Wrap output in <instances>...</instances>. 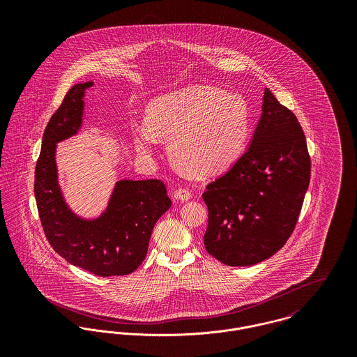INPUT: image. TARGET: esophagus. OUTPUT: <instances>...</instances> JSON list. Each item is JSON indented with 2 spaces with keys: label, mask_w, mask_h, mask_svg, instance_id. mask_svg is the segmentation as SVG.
Instances as JSON below:
<instances>
[{
  "label": "esophagus",
  "mask_w": 357,
  "mask_h": 357,
  "mask_svg": "<svg viewBox=\"0 0 357 357\" xmlns=\"http://www.w3.org/2000/svg\"><path fill=\"white\" fill-rule=\"evenodd\" d=\"M192 197L191 191L187 190V188H178L174 191V199L176 201H180V202H185V201H190Z\"/></svg>",
  "instance_id": "esophagus-1"
}]
</instances>
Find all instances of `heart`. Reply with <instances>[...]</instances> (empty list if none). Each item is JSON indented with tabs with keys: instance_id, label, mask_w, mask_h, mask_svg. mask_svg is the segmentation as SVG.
<instances>
[{
	"instance_id": "obj_1",
	"label": "heart",
	"mask_w": 357,
	"mask_h": 357,
	"mask_svg": "<svg viewBox=\"0 0 357 357\" xmlns=\"http://www.w3.org/2000/svg\"><path fill=\"white\" fill-rule=\"evenodd\" d=\"M147 125L133 128L139 153H153L169 140L173 163L183 172L210 177L228 169L249 136L250 115L243 98L208 85H192L162 95L147 107Z\"/></svg>"
}]
</instances>
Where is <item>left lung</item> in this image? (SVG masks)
I'll return each instance as SVG.
<instances>
[{
  "mask_svg": "<svg viewBox=\"0 0 357 357\" xmlns=\"http://www.w3.org/2000/svg\"><path fill=\"white\" fill-rule=\"evenodd\" d=\"M309 178L304 130L265 88L249 149L202 195L207 253L229 266H249L279 252L294 231Z\"/></svg>",
  "mask_w": 357,
  "mask_h": 357,
  "instance_id": "left-lung-1",
  "label": "left lung"
}]
</instances>
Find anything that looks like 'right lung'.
<instances>
[{
    "instance_id": "right-lung-1",
    "label": "right lung",
    "mask_w": 357,
    "mask_h": 357,
    "mask_svg": "<svg viewBox=\"0 0 357 357\" xmlns=\"http://www.w3.org/2000/svg\"><path fill=\"white\" fill-rule=\"evenodd\" d=\"M91 86L92 81L74 85L45 128L36 166V201L45 236L57 255L98 276L129 275L144 261L153 225L172 201L160 180H119L99 217H81L66 202L56 144L81 129L85 91Z\"/></svg>"
}]
</instances>
